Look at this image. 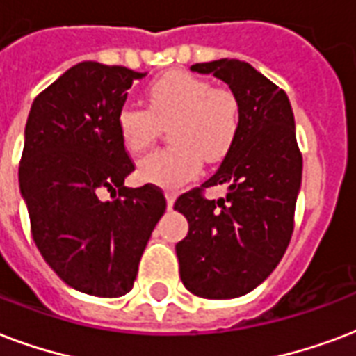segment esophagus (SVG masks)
<instances>
[{
    "label": "esophagus",
    "mask_w": 356,
    "mask_h": 356,
    "mask_svg": "<svg viewBox=\"0 0 356 356\" xmlns=\"http://www.w3.org/2000/svg\"><path fill=\"white\" fill-rule=\"evenodd\" d=\"M166 203H168V209H172L173 203H175V194H173V192H170V190L166 192Z\"/></svg>",
    "instance_id": "esophagus-1"
}]
</instances>
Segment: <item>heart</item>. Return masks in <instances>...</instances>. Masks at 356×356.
Segmentation results:
<instances>
[{"label": "heart", "instance_id": "obj_1", "mask_svg": "<svg viewBox=\"0 0 356 356\" xmlns=\"http://www.w3.org/2000/svg\"><path fill=\"white\" fill-rule=\"evenodd\" d=\"M147 110L123 104L115 124L130 153H142L159 132V123L170 127L173 147L159 149L138 162L142 181L160 188L177 190L196 177L202 159L216 162L229 151L238 127L237 100L226 89H213L211 81L188 72L159 76L145 89Z\"/></svg>", "mask_w": 356, "mask_h": 356}]
</instances>
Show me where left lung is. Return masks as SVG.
Returning <instances> with one entry per match:
<instances>
[{
	"mask_svg": "<svg viewBox=\"0 0 356 356\" xmlns=\"http://www.w3.org/2000/svg\"><path fill=\"white\" fill-rule=\"evenodd\" d=\"M190 70L227 83L238 127L220 168L202 184H226L227 197L205 200L196 188L173 205L188 220L175 246L179 275L197 297L237 298L267 280L291 241L302 179L295 118L287 95L250 63L218 59Z\"/></svg>",
	"mask_w": 356,
	"mask_h": 356,
	"instance_id": "left-lung-1",
	"label": "left lung"
}]
</instances>
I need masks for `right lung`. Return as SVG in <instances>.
<instances>
[{
	"instance_id": "right-lung-1",
	"label": "right lung",
	"mask_w": 356,
	"mask_h": 356,
	"mask_svg": "<svg viewBox=\"0 0 356 356\" xmlns=\"http://www.w3.org/2000/svg\"><path fill=\"white\" fill-rule=\"evenodd\" d=\"M147 72L81 61L33 100L18 181L33 241L76 291L115 298L132 289L138 265L166 211L153 184L127 188L134 164L115 124L134 80ZM110 191L113 200H102Z\"/></svg>"
}]
</instances>
